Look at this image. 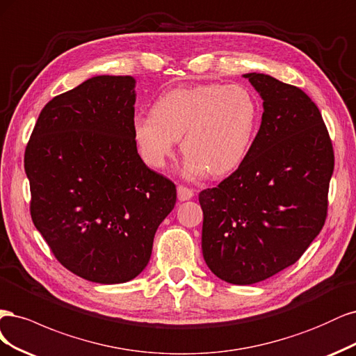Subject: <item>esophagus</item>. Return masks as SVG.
<instances>
[{
	"label": "esophagus",
	"mask_w": 356,
	"mask_h": 356,
	"mask_svg": "<svg viewBox=\"0 0 356 356\" xmlns=\"http://www.w3.org/2000/svg\"><path fill=\"white\" fill-rule=\"evenodd\" d=\"M193 197V191L185 186H177V200L179 201H188Z\"/></svg>",
	"instance_id": "1"
}]
</instances>
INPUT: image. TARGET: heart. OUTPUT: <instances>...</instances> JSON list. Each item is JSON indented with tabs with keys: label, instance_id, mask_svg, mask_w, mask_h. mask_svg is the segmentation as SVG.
Masks as SVG:
<instances>
[{
	"label": "heart",
	"instance_id": "b5f03b06",
	"mask_svg": "<svg viewBox=\"0 0 356 356\" xmlns=\"http://www.w3.org/2000/svg\"><path fill=\"white\" fill-rule=\"evenodd\" d=\"M259 125V103L241 84H202L159 96L151 113L131 122L143 161L155 170L175 155L177 140L186 154L181 175L225 176L244 163Z\"/></svg>",
	"mask_w": 356,
	"mask_h": 356
}]
</instances>
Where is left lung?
<instances>
[{"instance_id":"obj_1","label":"left lung","mask_w":356,"mask_h":356,"mask_svg":"<svg viewBox=\"0 0 356 356\" xmlns=\"http://www.w3.org/2000/svg\"><path fill=\"white\" fill-rule=\"evenodd\" d=\"M263 100L261 124L244 163L200 193L202 256L217 278L260 282L300 259L327 216L334 154L305 91L266 74H244Z\"/></svg>"}]
</instances>
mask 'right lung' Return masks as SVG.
Segmentation results:
<instances>
[{
	"instance_id": "add662e5",
	"label": "right lung",
	"mask_w": 356,
	"mask_h": 356,
	"mask_svg": "<svg viewBox=\"0 0 356 356\" xmlns=\"http://www.w3.org/2000/svg\"><path fill=\"white\" fill-rule=\"evenodd\" d=\"M136 79L91 76L41 111L25 152L32 222L62 265L91 282L136 278L176 186L147 168L131 131Z\"/></svg>"
}]
</instances>
